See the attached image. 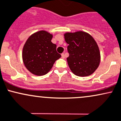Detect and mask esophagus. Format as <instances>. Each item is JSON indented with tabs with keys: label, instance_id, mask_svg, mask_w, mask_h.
Returning <instances> with one entry per match:
<instances>
[{
	"label": "esophagus",
	"instance_id": "obj_1",
	"mask_svg": "<svg viewBox=\"0 0 121 121\" xmlns=\"http://www.w3.org/2000/svg\"><path fill=\"white\" fill-rule=\"evenodd\" d=\"M61 56H62V58H63V59H64V58H65V54H61Z\"/></svg>",
	"mask_w": 121,
	"mask_h": 121
}]
</instances>
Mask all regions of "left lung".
<instances>
[{
	"label": "left lung",
	"mask_w": 121,
	"mask_h": 121,
	"mask_svg": "<svg viewBox=\"0 0 121 121\" xmlns=\"http://www.w3.org/2000/svg\"><path fill=\"white\" fill-rule=\"evenodd\" d=\"M69 56L67 63L73 74L79 77L91 75L98 67L101 54L93 36L82 31L67 32L64 34Z\"/></svg>",
	"instance_id": "8db88e82"
}]
</instances>
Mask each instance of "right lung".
I'll list each match as a JSON object with an SVG mask.
<instances>
[{
  "mask_svg": "<svg viewBox=\"0 0 121 121\" xmlns=\"http://www.w3.org/2000/svg\"><path fill=\"white\" fill-rule=\"evenodd\" d=\"M53 35L46 31H37L30 36L22 51L23 62L26 69L35 75H44L61 57L56 45L51 42Z\"/></svg>",
  "mask_w": 121,
  "mask_h": 121,
  "instance_id": "obj_1",
  "label": "right lung"
}]
</instances>
